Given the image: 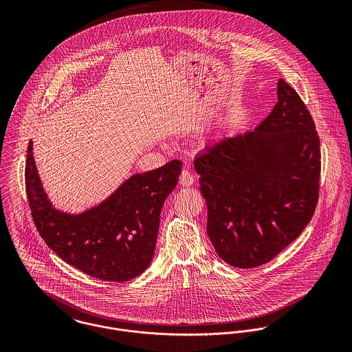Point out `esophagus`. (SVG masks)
Masks as SVG:
<instances>
[{
  "instance_id": "34e87169",
  "label": "esophagus",
  "mask_w": 352,
  "mask_h": 352,
  "mask_svg": "<svg viewBox=\"0 0 352 352\" xmlns=\"http://www.w3.org/2000/svg\"><path fill=\"white\" fill-rule=\"evenodd\" d=\"M194 182H195L194 175L188 169H183V172L180 175V184L183 187H190V186L194 184Z\"/></svg>"
}]
</instances>
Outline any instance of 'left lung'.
Segmentation results:
<instances>
[{"label":"left lung","mask_w":352,"mask_h":352,"mask_svg":"<svg viewBox=\"0 0 352 352\" xmlns=\"http://www.w3.org/2000/svg\"><path fill=\"white\" fill-rule=\"evenodd\" d=\"M207 234L237 268L272 260L310 222L320 190V138L300 95L278 81V102L253 130L225 137L195 158Z\"/></svg>","instance_id":"1"}]
</instances>
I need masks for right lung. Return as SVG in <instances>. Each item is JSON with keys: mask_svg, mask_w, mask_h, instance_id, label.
Instances as JSON below:
<instances>
[{"mask_svg": "<svg viewBox=\"0 0 352 352\" xmlns=\"http://www.w3.org/2000/svg\"><path fill=\"white\" fill-rule=\"evenodd\" d=\"M182 166L180 160H173L133 175L99 206L67 214L49 201L30 142L25 191L34 223L45 243L67 264L101 280H130L151 264L161 208L179 182Z\"/></svg>", "mask_w": 352, "mask_h": 352, "instance_id": "right-lung-1", "label": "right lung"}]
</instances>
